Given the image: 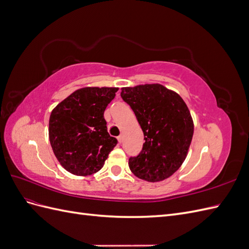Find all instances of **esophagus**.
Masks as SVG:
<instances>
[{"label": "esophagus", "instance_id": "obj_1", "mask_svg": "<svg viewBox=\"0 0 249 249\" xmlns=\"http://www.w3.org/2000/svg\"><path fill=\"white\" fill-rule=\"evenodd\" d=\"M117 139H118V142H119V143H122L123 140H124V136H123V135H120V136H118Z\"/></svg>", "mask_w": 249, "mask_h": 249}]
</instances>
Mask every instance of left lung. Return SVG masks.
Here are the masks:
<instances>
[{
  "instance_id": "8db88e82",
  "label": "left lung",
  "mask_w": 249,
  "mask_h": 249,
  "mask_svg": "<svg viewBox=\"0 0 249 249\" xmlns=\"http://www.w3.org/2000/svg\"><path fill=\"white\" fill-rule=\"evenodd\" d=\"M123 100L130 105L145 142L129 167L137 178L160 182L171 177L186 159L193 136V120L178 93L160 84L122 88Z\"/></svg>"
}]
</instances>
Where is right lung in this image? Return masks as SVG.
<instances>
[{"label":"right lung","mask_w":249,"mask_h":249,"mask_svg":"<svg viewBox=\"0 0 249 249\" xmlns=\"http://www.w3.org/2000/svg\"><path fill=\"white\" fill-rule=\"evenodd\" d=\"M118 88L76 90L52 111L49 138L60 164L72 175L90 176L102 169L117 139L107 131L104 112Z\"/></svg>","instance_id":"obj_1"}]
</instances>
